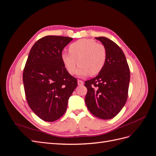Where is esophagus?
Listing matches in <instances>:
<instances>
[{
    "instance_id": "obj_1",
    "label": "esophagus",
    "mask_w": 156,
    "mask_h": 156,
    "mask_svg": "<svg viewBox=\"0 0 156 156\" xmlns=\"http://www.w3.org/2000/svg\"><path fill=\"white\" fill-rule=\"evenodd\" d=\"M77 83H78V85H83V81H81V80H78Z\"/></svg>"
}]
</instances>
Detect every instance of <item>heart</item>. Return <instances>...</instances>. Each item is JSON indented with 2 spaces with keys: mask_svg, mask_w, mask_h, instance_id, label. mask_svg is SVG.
Segmentation results:
<instances>
[{
  "mask_svg": "<svg viewBox=\"0 0 156 156\" xmlns=\"http://www.w3.org/2000/svg\"><path fill=\"white\" fill-rule=\"evenodd\" d=\"M69 53L64 52L61 59L66 69L70 75H74L77 64L80 66L77 75L86 77L94 76L100 73L107 60L105 47L92 39L83 38L73 42L69 47Z\"/></svg>",
  "mask_w": 156,
  "mask_h": 156,
  "instance_id": "heart-1",
  "label": "heart"
}]
</instances>
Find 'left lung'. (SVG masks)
<instances>
[{"label": "left lung", "mask_w": 156, "mask_h": 156, "mask_svg": "<svg viewBox=\"0 0 156 156\" xmlns=\"http://www.w3.org/2000/svg\"><path fill=\"white\" fill-rule=\"evenodd\" d=\"M95 38L104 45L107 60L101 72L85 81V103L92 115L108 120L116 116L126 104L130 72L125 55L119 45L105 37Z\"/></svg>", "instance_id": "8db88e82"}]
</instances>
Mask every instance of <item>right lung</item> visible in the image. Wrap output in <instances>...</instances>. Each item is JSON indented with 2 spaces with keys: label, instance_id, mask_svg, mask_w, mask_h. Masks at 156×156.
<instances>
[{
  "label": "right lung",
  "instance_id": "obj_1",
  "mask_svg": "<svg viewBox=\"0 0 156 156\" xmlns=\"http://www.w3.org/2000/svg\"><path fill=\"white\" fill-rule=\"evenodd\" d=\"M72 37L47 36L32 46L23 71V81L29 107L40 119L54 122L66 111L77 79L66 69L61 59Z\"/></svg>",
  "mask_w": 156,
  "mask_h": 156
}]
</instances>
